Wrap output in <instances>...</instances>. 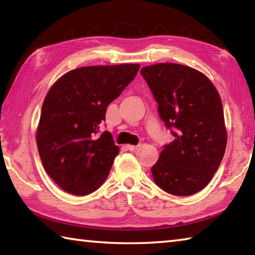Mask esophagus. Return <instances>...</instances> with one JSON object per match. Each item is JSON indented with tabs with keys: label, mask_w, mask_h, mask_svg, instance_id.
<instances>
[{
	"label": "esophagus",
	"mask_w": 255,
	"mask_h": 255,
	"mask_svg": "<svg viewBox=\"0 0 255 255\" xmlns=\"http://www.w3.org/2000/svg\"><path fill=\"white\" fill-rule=\"evenodd\" d=\"M138 148V145H126V149L130 150V152H133V150H136Z\"/></svg>",
	"instance_id": "1"
}]
</instances>
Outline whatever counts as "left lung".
<instances>
[{
	"label": "left lung",
	"instance_id": "1",
	"mask_svg": "<svg viewBox=\"0 0 255 255\" xmlns=\"http://www.w3.org/2000/svg\"><path fill=\"white\" fill-rule=\"evenodd\" d=\"M140 74L174 136L150 169L153 179L167 193L191 196L210 182L225 153L221 97L208 77L189 66L159 63L143 67Z\"/></svg>",
	"mask_w": 255,
	"mask_h": 255
}]
</instances>
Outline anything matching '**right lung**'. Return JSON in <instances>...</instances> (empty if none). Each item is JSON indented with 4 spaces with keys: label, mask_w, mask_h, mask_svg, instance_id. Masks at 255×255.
Masks as SVG:
<instances>
[{
    "label": "right lung",
    "mask_w": 255,
    "mask_h": 255,
    "mask_svg": "<svg viewBox=\"0 0 255 255\" xmlns=\"http://www.w3.org/2000/svg\"><path fill=\"white\" fill-rule=\"evenodd\" d=\"M139 65L86 66L64 74L42 103L37 146L44 169L64 191L86 196L101 187L119 153L99 132L107 108L135 79Z\"/></svg>",
    "instance_id": "obj_1"
}]
</instances>
